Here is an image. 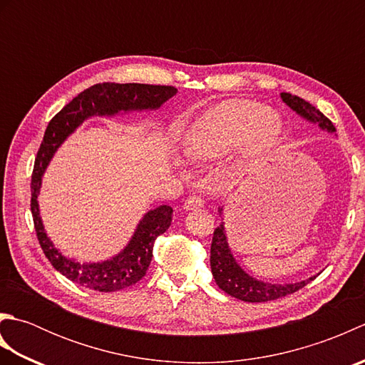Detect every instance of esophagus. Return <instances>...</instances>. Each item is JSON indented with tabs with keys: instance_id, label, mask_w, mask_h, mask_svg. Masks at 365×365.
I'll list each match as a JSON object with an SVG mask.
<instances>
[{
	"instance_id": "34e87169",
	"label": "esophagus",
	"mask_w": 365,
	"mask_h": 365,
	"mask_svg": "<svg viewBox=\"0 0 365 365\" xmlns=\"http://www.w3.org/2000/svg\"><path fill=\"white\" fill-rule=\"evenodd\" d=\"M200 207H204V200L196 195H191L187 197V200H185V208H187V210H192V208H200Z\"/></svg>"
}]
</instances>
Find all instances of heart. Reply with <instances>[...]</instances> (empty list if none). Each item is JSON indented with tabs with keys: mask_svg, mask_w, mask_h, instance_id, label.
Returning <instances> with one entry per match:
<instances>
[{
	"mask_svg": "<svg viewBox=\"0 0 365 365\" xmlns=\"http://www.w3.org/2000/svg\"><path fill=\"white\" fill-rule=\"evenodd\" d=\"M282 131L279 115L247 98L226 100L190 128L185 153L191 161L218 160L240 144L245 161H257L273 149Z\"/></svg>",
	"mask_w": 365,
	"mask_h": 365,
	"instance_id": "obj_1",
	"label": "heart"
}]
</instances>
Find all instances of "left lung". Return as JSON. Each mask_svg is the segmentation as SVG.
I'll return each instance as SVG.
<instances>
[{"label":"left lung","mask_w":365,"mask_h":365,"mask_svg":"<svg viewBox=\"0 0 365 365\" xmlns=\"http://www.w3.org/2000/svg\"><path fill=\"white\" fill-rule=\"evenodd\" d=\"M281 97L293 111H297L302 118L319 123L323 130H328L331 133L336 131V127L332 125V122L327 115L306 102L304 98L292 96L289 92H282ZM210 267L216 285L224 293L246 302H267L287 297V294L298 292L314 279L311 277L307 281H301L297 284H268L254 279L252 276L245 273L242 267L235 262L234 255H232L226 240V232H224V224H220V227H216L213 232L210 246Z\"/></svg>","instance_id":"1"}]
</instances>
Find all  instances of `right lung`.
Masks as SVG:
<instances>
[{
    "instance_id": "add662e5",
    "label": "right lung",
    "mask_w": 365,
    "mask_h": 365,
    "mask_svg": "<svg viewBox=\"0 0 365 365\" xmlns=\"http://www.w3.org/2000/svg\"><path fill=\"white\" fill-rule=\"evenodd\" d=\"M175 92L177 89L174 86H158V84L98 83L68 102L46 127L41 147L37 150L33 175H31V213H33L38 245L45 257L50 260L54 269H58L72 282L86 287L89 290L118 292L141 281L150 265L155 238L165 234L170 226L173 208L161 205L145 213L128 246L111 260L100 263L68 260L46 237L41 216H38L37 195L46 165L58 147L64 143V139L89 115H113L119 111L147 110V108L155 110Z\"/></svg>"
}]
</instances>
